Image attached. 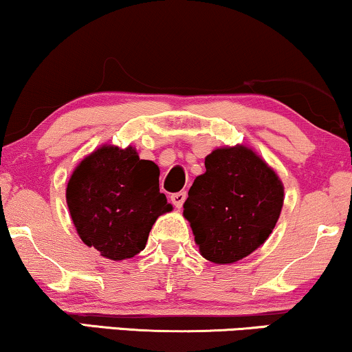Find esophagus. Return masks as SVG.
<instances>
[{
	"label": "esophagus",
	"mask_w": 352,
	"mask_h": 352,
	"mask_svg": "<svg viewBox=\"0 0 352 352\" xmlns=\"http://www.w3.org/2000/svg\"><path fill=\"white\" fill-rule=\"evenodd\" d=\"M185 198H186V193H185V191H179V193H173L172 197H170L172 203H173V206L179 208V209H180L182 206H184Z\"/></svg>",
	"instance_id": "1"
}]
</instances>
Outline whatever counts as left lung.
<instances>
[{"label": "left lung", "instance_id": "1", "mask_svg": "<svg viewBox=\"0 0 352 352\" xmlns=\"http://www.w3.org/2000/svg\"><path fill=\"white\" fill-rule=\"evenodd\" d=\"M184 203L199 253L216 265L242 260L273 232L284 185L273 168L243 144L217 148L204 159Z\"/></svg>", "mask_w": 352, "mask_h": 352}]
</instances>
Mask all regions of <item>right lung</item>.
Wrapping results in <instances>:
<instances>
[{
  "label": "right lung",
  "instance_id": "obj_1",
  "mask_svg": "<svg viewBox=\"0 0 352 352\" xmlns=\"http://www.w3.org/2000/svg\"><path fill=\"white\" fill-rule=\"evenodd\" d=\"M159 173L133 146L102 144L86 155L66 186V204L82 242L113 261L144 250L154 222L173 209L159 191Z\"/></svg>",
  "mask_w": 352,
  "mask_h": 352
}]
</instances>
